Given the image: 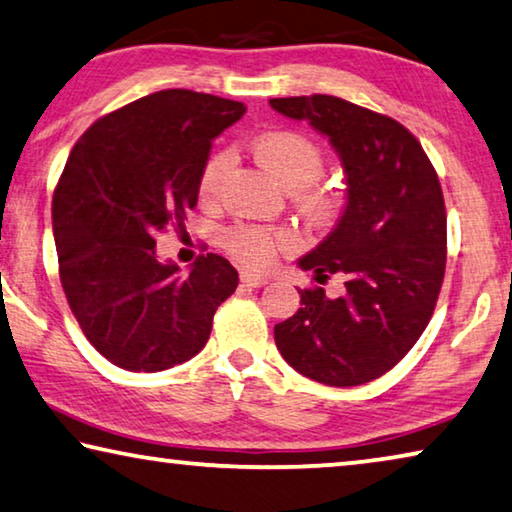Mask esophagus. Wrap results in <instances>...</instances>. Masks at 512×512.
<instances>
[{"mask_svg": "<svg viewBox=\"0 0 512 512\" xmlns=\"http://www.w3.org/2000/svg\"><path fill=\"white\" fill-rule=\"evenodd\" d=\"M241 282L246 287H264L266 282H269V278H266V275H259V273H253V271H243L241 273Z\"/></svg>", "mask_w": 512, "mask_h": 512, "instance_id": "1", "label": "esophagus"}]
</instances>
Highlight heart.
Listing matches in <instances>:
<instances>
[{
	"label": "heart",
	"instance_id": "obj_1",
	"mask_svg": "<svg viewBox=\"0 0 512 512\" xmlns=\"http://www.w3.org/2000/svg\"><path fill=\"white\" fill-rule=\"evenodd\" d=\"M253 154L269 173L285 189L296 191L298 200L312 212H328L332 198L326 189L316 186L326 166V157L319 143L310 136L291 132V129H278L266 132L253 141ZM232 168V154L218 152L207 161L200 175V196L214 200L221 193L225 177ZM225 248L237 262L246 266H269L280 248L291 246L289 234L275 232L264 225H234L225 232Z\"/></svg>",
	"mask_w": 512,
	"mask_h": 512
}]
</instances>
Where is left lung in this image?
Segmentation results:
<instances>
[{"mask_svg": "<svg viewBox=\"0 0 512 512\" xmlns=\"http://www.w3.org/2000/svg\"><path fill=\"white\" fill-rule=\"evenodd\" d=\"M271 107L328 136L348 193L335 230L298 259L319 282L342 275L344 294L300 289L303 307L275 326V344L316 383H369L417 344L440 296L446 269L440 180L421 143L383 113L332 95L273 97Z\"/></svg>", "mask_w": 512, "mask_h": 512, "instance_id": "8db88e82", "label": "left lung"}]
</instances>
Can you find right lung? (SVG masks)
I'll return each instance as SVG.
<instances>
[{
	"label": "right lung",
	"instance_id": "add662e5",
	"mask_svg": "<svg viewBox=\"0 0 512 512\" xmlns=\"http://www.w3.org/2000/svg\"><path fill=\"white\" fill-rule=\"evenodd\" d=\"M243 113L241 102L168 88L95 120L70 152L52 198L61 285L88 342L120 369L191 360L239 285L214 253L189 275L161 264L154 234L182 227L212 141Z\"/></svg>",
	"mask_w": 512,
	"mask_h": 512
}]
</instances>
